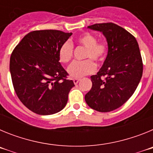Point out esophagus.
I'll use <instances>...</instances> for the list:
<instances>
[{
    "mask_svg": "<svg viewBox=\"0 0 153 153\" xmlns=\"http://www.w3.org/2000/svg\"><path fill=\"white\" fill-rule=\"evenodd\" d=\"M73 80H74V84H77V83H79V81L80 80V79H79V78H74V79H73Z\"/></svg>",
    "mask_w": 153,
    "mask_h": 153,
    "instance_id": "34e87169",
    "label": "esophagus"
}]
</instances>
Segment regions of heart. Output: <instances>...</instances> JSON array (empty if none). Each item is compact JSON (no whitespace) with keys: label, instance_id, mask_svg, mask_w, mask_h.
Returning <instances> with one entry per match:
<instances>
[{"label":"heart","instance_id":"1","mask_svg":"<svg viewBox=\"0 0 153 153\" xmlns=\"http://www.w3.org/2000/svg\"><path fill=\"white\" fill-rule=\"evenodd\" d=\"M78 45L86 48L83 61L74 62L67 69L71 76L76 78L83 77L93 74L96 70V65L93 60L100 63L106 59L108 52V46L104 42L97 41V36L90 33H85L79 36L76 40ZM59 58L62 63H70L74 56V45L70 41L64 42L59 49Z\"/></svg>","mask_w":153,"mask_h":153}]
</instances>
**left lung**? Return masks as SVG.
Returning a JSON list of instances; mask_svg holds the SVG:
<instances>
[{"label":"left lung","instance_id":"1","mask_svg":"<svg viewBox=\"0 0 153 153\" xmlns=\"http://www.w3.org/2000/svg\"><path fill=\"white\" fill-rule=\"evenodd\" d=\"M88 28L102 32L109 50L102 68L90 77L93 86L85 100L97 111H113L132 97L142 78L139 44L133 35L113 23L95 24Z\"/></svg>","mask_w":153,"mask_h":153}]
</instances>
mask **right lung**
<instances>
[{"label":"right lung","mask_w":153,"mask_h":153,"mask_svg":"<svg viewBox=\"0 0 153 153\" xmlns=\"http://www.w3.org/2000/svg\"><path fill=\"white\" fill-rule=\"evenodd\" d=\"M72 33L57 30L30 32L13 49L10 71L17 97L39 115H51L63 109L74 82L59 62V49Z\"/></svg>","instance_id":"right-lung-1"}]
</instances>
